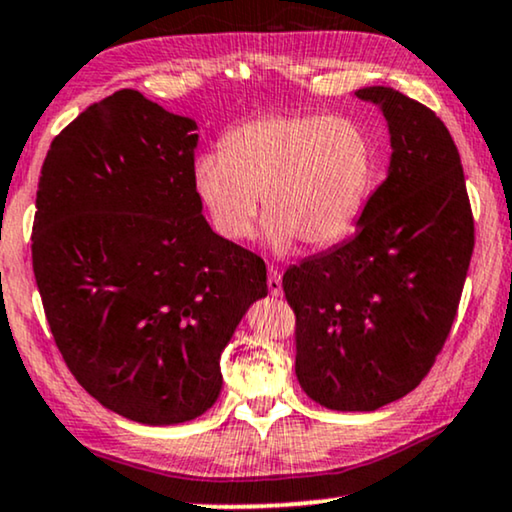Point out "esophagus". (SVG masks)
Here are the masks:
<instances>
[{"mask_svg": "<svg viewBox=\"0 0 512 512\" xmlns=\"http://www.w3.org/2000/svg\"><path fill=\"white\" fill-rule=\"evenodd\" d=\"M267 286H269V293H271V297H281V295H283V283H281V274H278V269L269 267Z\"/></svg>", "mask_w": 512, "mask_h": 512, "instance_id": "1", "label": "esophagus"}]
</instances>
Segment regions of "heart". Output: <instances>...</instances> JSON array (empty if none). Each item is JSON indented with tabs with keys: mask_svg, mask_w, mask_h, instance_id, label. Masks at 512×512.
<instances>
[{
	"mask_svg": "<svg viewBox=\"0 0 512 512\" xmlns=\"http://www.w3.org/2000/svg\"><path fill=\"white\" fill-rule=\"evenodd\" d=\"M375 184V148L357 120L276 113L236 125L222 151L198 155L196 186L226 241L252 234L264 208V241L286 252L302 241L328 248L352 234Z\"/></svg>",
	"mask_w": 512,
	"mask_h": 512,
	"instance_id": "obj_1",
	"label": "heart"
}]
</instances>
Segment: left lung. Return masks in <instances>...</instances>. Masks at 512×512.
I'll return each mask as SVG.
<instances>
[{
  "label": "left lung",
  "instance_id": "obj_1",
  "mask_svg": "<svg viewBox=\"0 0 512 512\" xmlns=\"http://www.w3.org/2000/svg\"><path fill=\"white\" fill-rule=\"evenodd\" d=\"M354 94L390 127L387 179L357 234L283 274L297 380L333 411H375L416 390L449 338L475 248L461 155L444 122L397 89Z\"/></svg>",
  "mask_w": 512,
  "mask_h": 512
}]
</instances>
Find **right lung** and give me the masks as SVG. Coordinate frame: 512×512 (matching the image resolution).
<instances>
[{
    "mask_svg": "<svg viewBox=\"0 0 512 512\" xmlns=\"http://www.w3.org/2000/svg\"><path fill=\"white\" fill-rule=\"evenodd\" d=\"M198 125L137 89L77 115L44 158L32 269L70 373L99 404L144 425L203 416L219 357L267 267L203 217Z\"/></svg>",
    "mask_w": 512,
    "mask_h": 512,
    "instance_id": "1",
    "label": "right lung"
}]
</instances>
